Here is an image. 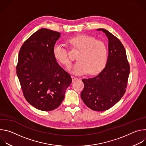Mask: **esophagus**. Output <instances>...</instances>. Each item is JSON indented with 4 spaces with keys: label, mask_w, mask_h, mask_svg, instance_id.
Listing matches in <instances>:
<instances>
[{
    "label": "esophagus",
    "mask_w": 146,
    "mask_h": 146,
    "mask_svg": "<svg viewBox=\"0 0 146 146\" xmlns=\"http://www.w3.org/2000/svg\"><path fill=\"white\" fill-rule=\"evenodd\" d=\"M72 79L73 81H76V80H78V78L72 76Z\"/></svg>",
    "instance_id": "1"
}]
</instances>
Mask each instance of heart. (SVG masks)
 Returning a JSON list of instances; mask_svg holds the SVG:
<instances>
[{
	"label": "heart",
	"instance_id": "1",
	"mask_svg": "<svg viewBox=\"0 0 146 146\" xmlns=\"http://www.w3.org/2000/svg\"><path fill=\"white\" fill-rule=\"evenodd\" d=\"M70 47L79 50L77 55L78 60L70 69L77 74L88 73L94 75L100 72L106 65L108 59V48L105 43L95 37L86 35L71 37L67 40ZM53 55L57 61L68 68L71 64L68 50L63 44L56 43L52 49Z\"/></svg>",
	"mask_w": 146,
	"mask_h": 146
}]
</instances>
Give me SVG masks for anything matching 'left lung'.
Listing matches in <instances>:
<instances>
[{
  "label": "left lung",
  "instance_id": "8db88e82",
  "mask_svg": "<svg viewBox=\"0 0 146 146\" xmlns=\"http://www.w3.org/2000/svg\"><path fill=\"white\" fill-rule=\"evenodd\" d=\"M109 40V55L105 68L97 76L82 79L81 93L84 103L91 110L105 111L117 103L125 93L130 66L126 51L120 40L105 29Z\"/></svg>",
  "mask_w": 146,
  "mask_h": 146
}]
</instances>
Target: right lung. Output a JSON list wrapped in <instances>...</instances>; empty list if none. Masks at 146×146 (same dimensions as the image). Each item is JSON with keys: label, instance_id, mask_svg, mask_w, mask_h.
I'll return each instance as SVG.
<instances>
[{"label": "right lung", "instance_id": "obj_1", "mask_svg": "<svg viewBox=\"0 0 146 146\" xmlns=\"http://www.w3.org/2000/svg\"><path fill=\"white\" fill-rule=\"evenodd\" d=\"M59 32L41 28L23 44L16 67L25 99L42 111L57 108L72 81L70 75L58 64L52 52Z\"/></svg>", "mask_w": 146, "mask_h": 146}]
</instances>
